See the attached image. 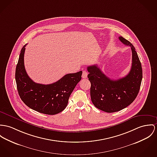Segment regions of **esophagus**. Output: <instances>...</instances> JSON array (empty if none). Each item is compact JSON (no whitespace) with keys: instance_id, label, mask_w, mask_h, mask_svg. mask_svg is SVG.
I'll list each match as a JSON object with an SVG mask.
<instances>
[{"instance_id":"1","label":"esophagus","mask_w":157,"mask_h":157,"mask_svg":"<svg viewBox=\"0 0 157 157\" xmlns=\"http://www.w3.org/2000/svg\"><path fill=\"white\" fill-rule=\"evenodd\" d=\"M88 76V72L85 71H83L82 72V78H86Z\"/></svg>"}]
</instances>
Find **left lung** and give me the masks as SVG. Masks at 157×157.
<instances>
[{
  "instance_id": "obj_1",
  "label": "left lung",
  "mask_w": 157,
  "mask_h": 157,
  "mask_svg": "<svg viewBox=\"0 0 157 157\" xmlns=\"http://www.w3.org/2000/svg\"><path fill=\"white\" fill-rule=\"evenodd\" d=\"M119 39L132 49V64L127 75L113 80L96 64L87 67L91 101L97 108L108 113L120 111L133 103L139 92L142 79V65L135 48L123 37L120 36Z\"/></svg>"
}]
</instances>
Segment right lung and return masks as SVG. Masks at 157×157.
<instances>
[{
  "label": "right lung",
  "instance_id": "1",
  "mask_svg": "<svg viewBox=\"0 0 157 157\" xmlns=\"http://www.w3.org/2000/svg\"><path fill=\"white\" fill-rule=\"evenodd\" d=\"M26 45L21 50L15 71L19 96L28 107L38 112L47 115L59 113L67 106L69 97L81 79L82 72L67 74L51 84L36 83L29 78L24 67Z\"/></svg>",
  "mask_w": 157,
  "mask_h": 157
}]
</instances>
